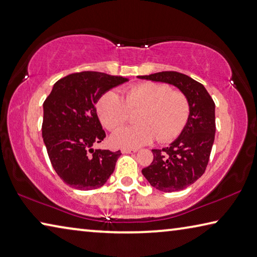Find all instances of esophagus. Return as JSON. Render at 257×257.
Segmentation results:
<instances>
[{
    "label": "esophagus",
    "mask_w": 257,
    "mask_h": 257,
    "mask_svg": "<svg viewBox=\"0 0 257 257\" xmlns=\"http://www.w3.org/2000/svg\"><path fill=\"white\" fill-rule=\"evenodd\" d=\"M121 152L123 154H129V153L137 152V150H135V149H121Z\"/></svg>",
    "instance_id": "obj_1"
}]
</instances>
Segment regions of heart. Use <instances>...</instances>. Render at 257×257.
<instances>
[{
  "label": "heart",
  "instance_id": "heart-1",
  "mask_svg": "<svg viewBox=\"0 0 257 257\" xmlns=\"http://www.w3.org/2000/svg\"><path fill=\"white\" fill-rule=\"evenodd\" d=\"M137 115L140 124L125 125L111 136L117 148H140L159 138L168 142L180 135L189 117V101L184 93L172 91L169 85L143 82L130 87L124 100L119 93L109 90L100 96L96 109L105 127L114 129L124 123L129 109L141 108Z\"/></svg>",
  "mask_w": 257,
  "mask_h": 257
}]
</instances>
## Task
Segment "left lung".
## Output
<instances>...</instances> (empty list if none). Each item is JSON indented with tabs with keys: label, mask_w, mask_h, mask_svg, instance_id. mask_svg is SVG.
I'll list each match as a JSON object with an SVG mask.
<instances>
[{
	"label": "left lung",
	"mask_w": 257,
	"mask_h": 257,
	"mask_svg": "<svg viewBox=\"0 0 257 257\" xmlns=\"http://www.w3.org/2000/svg\"><path fill=\"white\" fill-rule=\"evenodd\" d=\"M142 80L176 87L189 101V117L176 140L162 150L154 149L153 161L142 170L151 186L162 192L186 189L205 173L215 140V104L198 81L178 72L138 76Z\"/></svg>",
	"instance_id": "obj_1"
}]
</instances>
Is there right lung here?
Segmentation results:
<instances>
[{"label": "right lung", "mask_w": 257, "mask_h": 257, "mask_svg": "<svg viewBox=\"0 0 257 257\" xmlns=\"http://www.w3.org/2000/svg\"><path fill=\"white\" fill-rule=\"evenodd\" d=\"M128 77L81 72L54 84L43 103L42 137L58 176L76 190L103 186L115 168L120 151L93 150L105 138L95 105L101 95Z\"/></svg>", "instance_id": "right-lung-1"}]
</instances>
